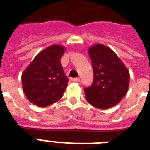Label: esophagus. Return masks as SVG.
<instances>
[{"instance_id": "esophagus-1", "label": "esophagus", "mask_w": 150, "mask_h": 150, "mask_svg": "<svg viewBox=\"0 0 150 150\" xmlns=\"http://www.w3.org/2000/svg\"><path fill=\"white\" fill-rule=\"evenodd\" d=\"M80 81H81V79L79 78V77H76V78L74 79V81H75V82H80Z\"/></svg>"}]
</instances>
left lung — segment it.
Wrapping results in <instances>:
<instances>
[{
    "mask_svg": "<svg viewBox=\"0 0 150 150\" xmlns=\"http://www.w3.org/2000/svg\"><path fill=\"white\" fill-rule=\"evenodd\" d=\"M88 54L94 71L93 83L84 89L85 98L98 109H109L122 100L129 87V70L110 47L97 44Z\"/></svg>",
    "mask_w": 150,
    "mask_h": 150,
    "instance_id": "8db88e82",
    "label": "left lung"
}]
</instances>
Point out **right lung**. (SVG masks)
Returning a JSON list of instances; mask_svg holds the SVG:
<instances>
[{"instance_id": "1", "label": "right lung", "mask_w": 150, "mask_h": 150, "mask_svg": "<svg viewBox=\"0 0 150 150\" xmlns=\"http://www.w3.org/2000/svg\"><path fill=\"white\" fill-rule=\"evenodd\" d=\"M65 51L62 45H51L37 54L22 74L24 94L33 105L46 107L62 97L68 83L60 62Z\"/></svg>"}]
</instances>
